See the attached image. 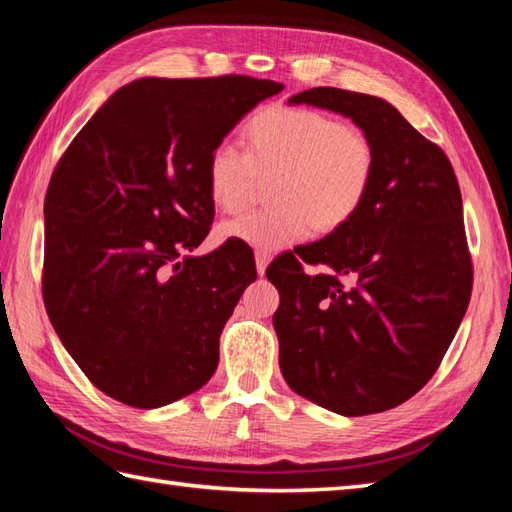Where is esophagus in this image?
Masks as SVG:
<instances>
[{
  "instance_id": "34e87169",
  "label": "esophagus",
  "mask_w": 512,
  "mask_h": 512,
  "mask_svg": "<svg viewBox=\"0 0 512 512\" xmlns=\"http://www.w3.org/2000/svg\"><path fill=\"white\" fill-rule=\"evenodd\" d=\"M268 262H270V253H268V250H257V253H255V264H257V273H259V275L266 273Z\"/></svg>"
}]
</instances>
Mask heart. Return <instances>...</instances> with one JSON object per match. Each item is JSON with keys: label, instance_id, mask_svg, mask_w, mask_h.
Wrapping results in <instances>:
<instances>
[{"label": "heart", "instance_id": "heart-1", "mask_svg": "<svg viewBox=\"0 0 512 512\" xmlns=\"http://www.w3.org/2000/svg\"><path fill=\"white\" fill-rule=\"evenodd\" d=\"M246 151L220 143L209 156L206 182L217 209H244L268 184V209L246 211L220 235L275 250L319 233L339 231L363 209L376 176V147L365 129L303 105H268L244 127Z\"/></svg>", "mask_w": 512, "mask_h": 512}]
</instances>
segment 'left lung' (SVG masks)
Masks as SVG:
<instances>
[{"label": "left lung", "mask_w": 512, "mask_h": 512, "mask_svg": "<svg viewBox=\"0 0 512 512\" xmlns=\"http://www.w3.org/2000/svg\"><path fill=\"white\" fill-rule=\"evenodd\" d=\"M290 103L350 116L376 147L363 209L321 242L279 255L273 325L299 396L343 416L398 407L429 383L471 301L460 184L447 154L387 101L312 88ZM321 274L305 273V264Z\"/></svg>", "instance_id": "8db88e82"}]
</instances>
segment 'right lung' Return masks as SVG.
<instances>
[{"label": "right lung", "instance_id": "add662e5", "mask_svg": "<svg viewBox=\"0 0 512 512\" xmlns=\"http://www.w3.org/2000/svg\"><path fill=\"white\" fill-rule=\"evenodd\" d=\"M284 85L244 74L138 79L63 151L43 202V303L65 350L103 394L156 409L198 391L220 334L257 279L250 248L204 257L211 151Z\"/></svg>", "mask_w": 512, "mask_h": 512}]
</instances>
